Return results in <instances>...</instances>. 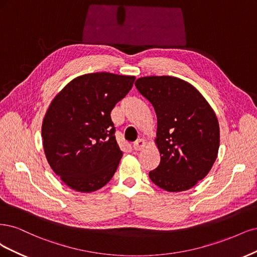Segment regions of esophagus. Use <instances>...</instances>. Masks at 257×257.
I'll use <instances>...</instances> for the list:
<instances>
[{"mask_svg": "<svg viewBox=\"0 0 257 257\" xmlns=\"http://www.w3.org/2000/svg\"><path fill=\"white\" fill-rule=\"evenodd\" d=\"M144 146H145V141L143 139H139L134 144H132V147H134L135 151H141Z\"/></svg>", "mask_w": 257, "mask_h": 257, "instance_id": "esophagus-1", "label": "esophagus"}]
</instances>
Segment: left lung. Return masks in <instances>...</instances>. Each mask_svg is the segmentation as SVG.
<instances>
[{
    "label": "left lung",
    "instance_id": "1",
    "mask_svg": "<svg viewBox=\"0 0 257 257\" xmlns=\"http://www.w3.org/2000/svg\"><path fill=\"white\" fill-rule=\"evenodd\" d=\"M136 87L153 104L158 121L156 143L161 161L150 178L165 191H186L208 174L217 159L216 114L195 87L175 77L140 78Z\"/></svg>",
    "mask_w": 257,
    "mask_h": 257
}]
</instances>
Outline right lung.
<instances>
[{
	"label": "right lung",
	"mask_w": 257,
	"mask_h": 257,
	"mask_svg": "<svg viewBox=\"0 0 257 257\" xmlns=\"http://www.w3.org/2000/svg\"><path fill=\"white\" fill-rule=\"evenodd\" d=\"M136 78L95 72L73 79L53 99L43 121L44 150L57 176L79 192L109 183L122 152L111 111Z\"/></svg>",
	"instance_id": "1"
}]
</instances>
